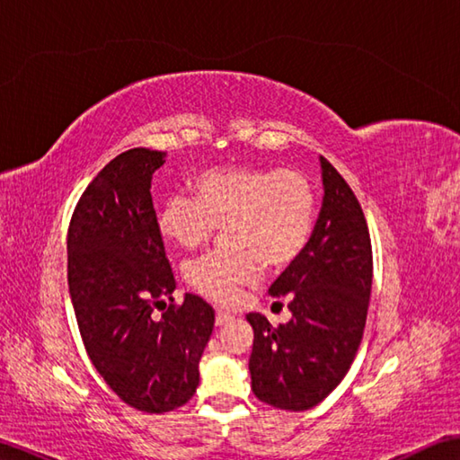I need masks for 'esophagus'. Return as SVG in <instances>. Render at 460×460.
Masks as SVG:
<instances>
[{"mask_svg": "<svg viewBox=\"0 0 460 460\" xmlns=\"http://www.w3.org/2000/svg\"><path fill=\"white\" fill-rule=\"evenodd\" d=\"M229 322H233V316L229 314V312L217 310V314H215V324H217V326H225V324H229Z\"/></svg>", "mask_w": 460, "mask_h": 460, "instance_id": "1", "label": "esophagus"}]
</instances>
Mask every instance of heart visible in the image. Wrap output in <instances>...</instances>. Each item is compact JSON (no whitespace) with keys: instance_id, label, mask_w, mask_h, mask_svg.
I'll list each match as a JSON object with an SVG mask.
<instances>
[{"instance_id":"b5f03b06","label":"heart","mask_w":460,"mask_h":460,"mask_svg":"<svg viewBox=\"0 0 460 460\" xmlns=\"http://www.w3.org/2000/svg\"><path fill=\"white\" fill-rule=\"evenodd\" d=\"M195 198L173 193L158 211L160 235L181 251L208 243L223 229V245L190 261L183 279L198 295L231 305L262 265L282 270L305 251L314 225L316 195L298 170L227 165L193 175Z\"/></svg>"}]
</instances>
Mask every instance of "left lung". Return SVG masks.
I'll use <instances>...</instances> for the list:
<instances>
[{"instance_id":"8db88e82","label":"left lung","mask_w":460,"mask_h":460,"mask_svg":"<svg viewBox=\"0 0 460 460\" xmlns=\"http://www.w3.org/2000/svg\"><path fill=\"white\" fill-rule=\"evenodd\" d=\"M324 199L302 255L270 287L288 300L292 318L270 326L247 314L255 330L251 387L262 403L306 411L328 397L356 358L369 306L374 259L367 223L346 180L320 155Z\"/></svg>"}]
</instances>
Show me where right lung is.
Returning <instances> with one entry per match:
<instances>
[{
  "label": "right lung",
  "mask_w": 460,
  "mask_h": 460,
  "mask_svg": "<svg viewBox=\"0 0 460 460\" xmlns=\"http://www.w3.org/2000/svg\"><path fill=\"white\" fill-rule=\"evenodd\" d=\"M164 155L132 148L106 164L66 235L68 292L86 354L112 392L144 413H168L193 397L215 322L203 298H172L175 279L150 193ZM155 309L164 310L160 319Z\"/></svg>",
  "instance_id": "right-lung-1"
}]
</instances>
